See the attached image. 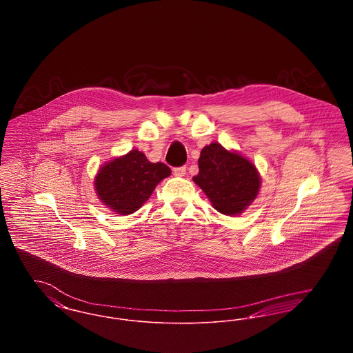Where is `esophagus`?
Wrapping results in <instances>:
<instances>
[{
	"label": "esophagus",
	"mask_w": 353,
	"mask_h": 353,
	"mask_svg": "<svg viewBox=\"0 0 353 353\" xmlns=\"http://www.w3.org/2000/svg\"><path fill=\"white\" fill-rule=\"evenodd\" d=\"M186 173V168L185 167H179V168L173 169V174L177 176V177H183Z\"/></svg>",
	"instance_id": "obj_1"
}]
</instances>
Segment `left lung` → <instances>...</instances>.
Listing matches in <instances>:
<instances>
[{
  "label": "left lung",
  "mask_w": 353,
  "mask_h": 353,
  "mask_svg": "<svg viewBox=\"0 0 353 353\" xmlns=\"http://www.w3.org/2000/svg\"><path fill=\"white\" fill-rule=\"evenodd\" d=\"M199 169L193 181L222 214H241L259 192L261 179L255 165L242 154L225 150L219 143L202 148Z\"/></svg>",
  "instance_id": "left-lung-1"
}]
</instances>
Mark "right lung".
I'll use <instances>...</instances> for the list:
<instances>
[{
	"label": "right lung",
	"mask_w": 353,
	"mask_h": 353,
	"mask_svg": "<svg viewBox=\"0 0 353 353\" xmlns=\"http://www.w3.org/2000/svg\"><path fill=\"white\" fill-rule=\"evenodd\" d=\"M170 176L163 163H151L143 152L132 150L105 163L95 177L97 194L115 214H132L151 197L156 185Z\"/></svg>",
	"instance_id": "right-lung-1"
}]
</instances>
